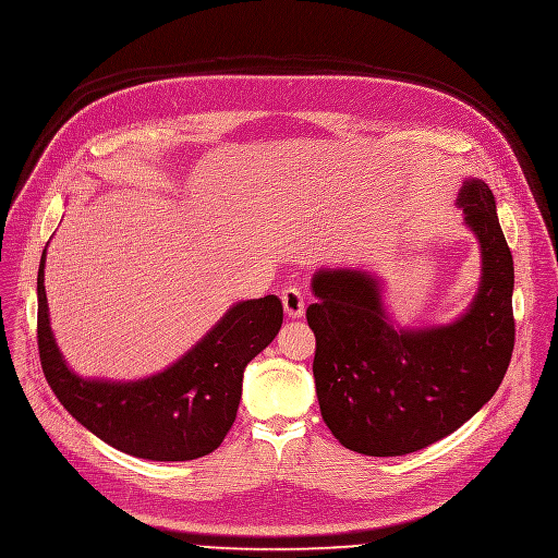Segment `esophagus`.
<instances>
[{
    "mask_svg": "<svg viewBox=\"0 0 558 558\" xmlns=\"http://www.w3.org/2000/svg\"><path fill=\"white\" fill-rule=\"evenodd\" d=\"M281 301H283V310L290 318H301L305 312V301L303 294L296 288H286L281 292Z\"/></svg>",
    "mask_w": 558,
    "mask_h": 558,
    "instance_id": "obj_1",
    "label": "esophagus"
}]
</instances>
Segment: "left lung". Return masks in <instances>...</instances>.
I'll return each mask as SVG.
<instances>
[{"label":"left lung","mask_w":558,"mask_h":558,"mask_svg":"<svg viewBox=\"0 0 558 558\" xmlns=\"http://www.w3.org/2000/svg\"><path fill=\"white\" fill-rule=\"evenodd\" d=\"M464 225L480 240L482 281L453 323L396 327L376 275L314 272L305 312L316 337L312 363L320 415L345 449L407 456L451 435L499 389L514 350L512 253L486 182L458 193Z\"/></svg>","instance_id":"left-lung-1"}]
</instances>
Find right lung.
<instances>
[{
    "instance_id": "add662e5",
    "label": "right lung",
    "mask_w": 558,
    "mask_h": 558,
    "mask_svg": "<svg viewBox=\"0 0 558 558\" xmlns=\"http://www.w3.org/2000/svg\"><path fill=\"white\" fill-rule=\"evenodd\" d=\"M46 251L37 275V343L46 380L68 413L128 456L186 462L213 453L231 430L246 365L264 352L283 323L275 294L235 303L206 337L165 372L130 383L76 376L50 327L44 286Z\"/></svg>"
}]
</instances>
